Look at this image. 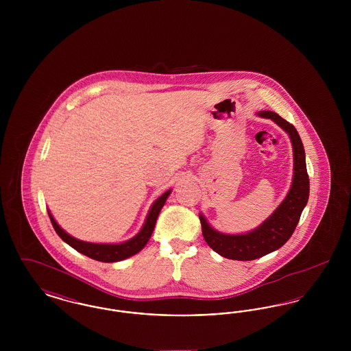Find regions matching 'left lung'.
Wrapping results in <instances>:
<instances>
[{
	"label": "left lung",
	"instance_id": "1",
	"mask_svg": "<svg viewBox=\"0 0 351 351\" xmlns=\"http://www.w3.org/2000/svg\"><path fill=\"white\" fill-rule=\"evenodd\" d=\"M258 116L272 119L289 135L293 147V180L288 195L278 209L261 226L249 233H219L200 215L201 229L205 242L221 256L233 261H252L280 249L295 232L301 212L309 197L305 151L298 130L293 125L274 112H258Z\"/></svg>",
	"mask_w": 351,
	"mask_h": 351
}]
</instances>
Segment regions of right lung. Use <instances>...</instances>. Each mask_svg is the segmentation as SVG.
<instances>
[{"label": "right lung", "instance_id": "add662e5", "mask_svg": "<svg viewBox=\"0 0 351 351\" xmlns=\"http://www.w3.org/2000/svg\"><path fill=\"white\" fill-rule=\"evenodd\" d=\"M171 193V189L167 191L166 193H163L158 200L152 204L150 212L147 215V218L145 221L143 228L141 229V232L133 237L132 239L122 242V243H117V245H108V243H90V242H84L80 239H76L73 237H71L69 234L66 233L55 221V218L52 217L50 212L51 223L55 229L56 234L68 243L71 247H73L75 250L82 252L84 255L99 261V262H106V263H113V262H119L123 261L129 256H133L134 254L139 252L142 250L146 243L149 242L151 238V234L154 232L155 223H156V218L159 216L165 202L167 200L168 196Z\"/></svg>", "mask_w": 351, "mask_h": 351}]
</instances>
